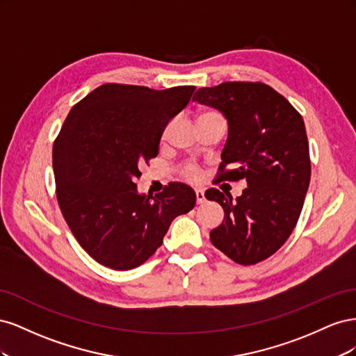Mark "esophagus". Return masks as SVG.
I'll list each match as a JSON object with an SVG mask.
<instances>
[{
    "instance_id": "obj_1",
    "label": "esophagus",
    "mask_w": 356,
    "mask_h": 356,
    "mask_svg": "<svg viewBox=\"0 0 356 356\" xmlns=\"http://www.w3.org/2000/svg\"><path fill=\"white\" fill-rule=\"evenodd\" d=\"M196 202H197V204L204 202V193L202 190H196Z\"/></svg>"
}]
</instances>
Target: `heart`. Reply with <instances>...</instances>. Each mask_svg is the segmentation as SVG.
I'll return each mask as SVG.
<instances>
[{"label":"heart","mask_w":356,"mask_h":356,"mask_svg":"<svg viewBox=\"0 0 356 356\" xmlns=\"http://www.w3.org/2000/svg\"><path fill=\"white\" fill-rule=\"evenodd\" d=\"M213 115H218V114H215V113H203L199 118L213 117ZM184 175H186L188 179H191V181H196V179H199V178H200V172H199V169H197L196 166L190 165V166H187V168L184 169Z\"/></svg>","instance_id":"heart-1"}]
</instances>
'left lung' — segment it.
Instances as JSON below:
<instances>
[{"label": "left lung", "mask_w": 356, "mask_h": 356, "mask_svg": "<svg viewBox=\"0 0 356 356\" xmlns=\"http://www.w3.org/2000/svg\"><path fill=\"white\" fill-rule=\"evenodd\" d=\"M193 101L227 120L220 179L246 181L239 197L209 188L224 220L211 242L234 263L250 266L273 255L293 233L310 182L305 122L282 95L263 83L227 81L199 89Z\"/></svg>", "instance_id": "obj_1"}]
</instances>
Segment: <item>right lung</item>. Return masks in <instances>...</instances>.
<instances>
[{
	"instance_id": "right-lung-1",
	"label": "right lung",
	"mask_w": 356,
	"mask_h": 356,
	"mask_svg": "<svg viewBox=\"0 0 356 356\" xmlns=\"http://www.w3.org/2000/svg\"><path fill=\"white\" fill-rule=\"evenodd\" d=\"M195 89L104 84L70 111L53 145L56 197L75 239L99 264L141 266L170 222L195 208L196 193L182 182L156 196L135 184L139 165L157 156L165 127Z\"/></svg>"
}]
</instances>
